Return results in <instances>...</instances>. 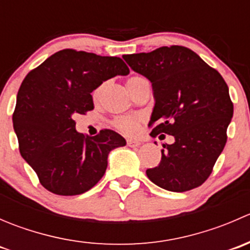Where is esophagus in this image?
<instances>
[{
	"instance_id": "1",
	"label": "esophagus",
	"mask_w": 250,
	"mask_h": 250,
	"mask_svg": "<svg viewBox=\"0 0 250 250\" xmlns=\"http://www.w3.org/2000/svg\"><path fill=\"white\" fill-rule=\"evenodd\" d=\"M127 145L130 146V147H138V146L141 145V141L134 140V139H128L127 140Z\"/></svg>"
}]
</instances>
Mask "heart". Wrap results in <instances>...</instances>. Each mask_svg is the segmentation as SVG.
Masks as SVG:
<instances>
[{
	"instance_id": "heart-1",
	"label": "heart",
	"mask_w": 250,
	"mask_h": 250,
	"mask_svg": "<svg viewBox=\"0 0 250 250\" xmlns=\"http://www.w3.org/2000/svg\"><path fill=\"white\" fill-rule=\"evenodd\" d=\"M141 80H144V78L140 76L129 77L127 81V88L130 87V85L135 84V83L139 82ZM102 90H103V85H99V87H97L94 90H93L92 97L95 103L100 99ZM140 122H141V117H139V116H122V117L116 118V120L113 121V125H115V127L117 128L118 130H121V132L125 133V134L133 135L139 130Z\"/></svg>"
}]
</instances>
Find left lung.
<instances>
[{
    "instance_id": "1",
    "label": "left lung",
    "mask_w": 250,
    "mask_h": 250,
    "mask_svg": "<svg viewBox=\"0 0 250 250\" xmlns=\"http://www.w3.org/2000/svg\"><path fill=\"white\" fill-rule=\"evenodd\" d=\"M130 69L152 83L155 106L151 135H173L163 144L162 160L146 170L160 188L184 192L202 185L225 147L233 104L215 69L183 46L123 55ZM160 135V137H162Z\"/></svg>"
}]
</instances>
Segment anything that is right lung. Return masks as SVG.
I'll use <instances>...</instances> for the list:
<instances>
[{
  "label": "right lung",
  "instance_id": "right-lung-1",
  "mask_svg": "<svg viewBox=\"0 0 250 250\" xmlns=\"http://www.w3.org/2000/svg\"><path fill=\"white\" fill-rule=\"evenodd\" d=\"M129 74L121 58L62 49L30 71L17 95L13 127L21 157L44 188L81 195L105 174L110 151L125 145L110 129L95 137L76 130L75 115L94 109L90 93L104 81Z\"/></svg>",
  "mask_w": 250,
  "mask_h": 250
}]
</instances>
